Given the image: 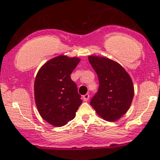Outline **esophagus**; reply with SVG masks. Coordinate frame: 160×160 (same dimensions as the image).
Here are the masks:
<instances>
[{
    "mask_svg": "<svg viewBox=\"0 0 160 160\" xmlns=\"http://www.w3.org/2000/svg\"><path fill=\"white\" fill-rule=\"evenodd\" d=\"M83 99L84 101H88L89 99V95L87 93V94H85L84 96H83Z\"/></svg>",
    "mask_w": 160,
    "mask_h": 160,
    "instance_id": "1",
    "label": "esophagus"
}]
</instances>
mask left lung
<instances>
[{
	"instance_id": "left-lung-1",
	"label": "left lung",
	"mask_w": 160,
	"mask_h": 160,
	"mask_svg": "<svg viewBox=\"0 0 160 160\" xmlns=\"http://www.w3.org/2000/svg\"><path fill=\"white\" fill-rule=\"evenodd\" d=\"M99 78L98 92L90 100L96 113L108 122H115L128 110L134 85L128 73L118 63L106 58L89 56Z\"/></svg>"
}]
</instances>
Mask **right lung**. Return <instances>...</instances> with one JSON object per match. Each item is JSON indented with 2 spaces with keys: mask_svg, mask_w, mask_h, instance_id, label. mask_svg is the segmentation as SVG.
<instances>
[{
  "mask_svg": "<svg viewBox=\"0 0 160 160\" xmlns=\"http://www.w3.org/2000/svg\"><path fill=\"white\" fill-rule=\"evenodd\" d=\"M80 62L78 58L60 55L49 60L36 75V104L44 120L61 127L74 118L81 105V96L71 74Z\"/></svg>",
  "mask_w": 160,
  "mask_h": 160,
  "instance_id": "obj_1",
  "label": "right lung"
}]
</instances>
